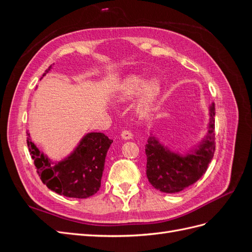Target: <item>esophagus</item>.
Masks as SVG:
<instances>
[{"label": "esophagus", "instance_id": "1", "mask_svg": "<svg viewBox=\"0 0 252 252\" xmlns=\"http://www.w3.org/2000/svg\"><path fill=\"white\" fill-rule=\"evenodd\" d=\"M121 136H122V139H124V140H130L132 138V133L129 130H123L121 133Z\"/></svg>", "mask_w": 252, "mask_h": 252}]
</instances>
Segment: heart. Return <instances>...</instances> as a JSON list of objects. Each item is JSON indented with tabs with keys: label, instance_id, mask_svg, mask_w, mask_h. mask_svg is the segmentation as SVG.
Segmentation results:
<instances>
[{
	"label": "heart",
	"instance_id": "b5f03b06",
	"mask_svg": "<svg viewBox=\"0 0 252 252\" xmlns=\"http://www.w3.org/2000/svg\"><path fill=\"white\" fill-rule=\"evenodd\" d=\"M162 91V82L159 79H151L143 75H130L122 82L118 88L117 98L120 102H128L139 95L141 97L136 104V111L143 117H146L155 108L158 98Z\"/></svg>",
	"mask_w": 252,
	"mask_h": 252
}]
</instances>
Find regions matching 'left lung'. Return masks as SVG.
Wrapping results in <instances>:
<instances>
[{
    "label": "left lung",
    "instance_id": "8db88e82",
    "mask_svg": "<svg viewBox=\"0 0 252 252\" xmlns=\"http://www.w3.org/2000/svg\"><path fill=\"white\" fill-rule=\"evenodd\" d=\"M209 128L205 139L186 156H180L164 147L155 136H150L145 147L147 157L146 174L150 184L165 193H175L201 179L215 155L216 108H209Z\"/></svg>",
    "mask_w": 252,
    "mask_h": 252
}]
</instances>
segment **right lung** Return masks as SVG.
I'll return each mask as SVG.
<instances>
[{
  "label": "right lung",
  "mask_w": 252,
  "mask_h": 252,
  "mask_svg": "<svg viewBox=\"0 0 252 252\" xmlns=\"http://www.w3.org/2000/svg\"><path fill=\"white\" fill-rule=\"evenodd\" d=\"M51 66L45 70L43 77ZM112 142L104 133H87L69 157L52 166L27 132V146L42 182L52 191L75 199H87L98 191L105 158Z\"/></svg>",
  "instance_id": "right-lung-1"
}]
</instances>
